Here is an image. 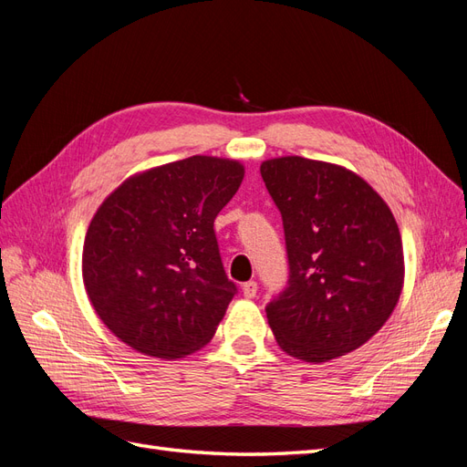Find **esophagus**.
Returning <instances> with one entry per match:
<instances>
[{
	"instance_id": "1",
	"label": "esophagus",
	"mask_w": 467,
	"mask_h": 467,
	"mask_svg": "<svg viewBox=\"0 0 467 467\" xmlns=\"http://www.w3.org/2000/svg\"><path fill=\"white\" fill-rule=\"evenodd\" d=\"M244 296L245 298H255L257 296V282L255 280H249V282H245L244 285Z\"/></svg>"
}]
</instances>
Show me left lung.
<instances>
[{
  "label": "left lung",
  "instance_id": "obj_1",
  "mask_svg": "<svg viewBox=\"0 0 467 467\" xmlns=\"http://www.w3.org/2000/svg\"><path fill=\"white\" fill-rule=\"evenodd\" d=\"M261 177L282 214L288 286L266 306L278 347L327 362L362 347L400 302L403 245L389 206L343 165L266 160Z\"/></svg>",
  "mask_w": 467,
  "mask_h": 467
}]
</instances>
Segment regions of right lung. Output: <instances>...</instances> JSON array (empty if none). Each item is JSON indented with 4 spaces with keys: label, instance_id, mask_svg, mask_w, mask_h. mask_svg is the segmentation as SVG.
I'll return each instance as SVG.
<instances>
[{
    "label": "right lung",
    "instance_id": "1",
    "mask_svg": "<svg viewBox=\"0 0 467 467\" xmlns=\"http://www.w3.org/2000/svg\"><path fill=\"white\" fill-rule=\"evenodd\" d=\"M244 175L237 160L192 155L129 177L97 208L83 244V285L122 343L175 360L214 337L237 290L214 220Z\"/></svg>",
    "mask_w": 467,
    "mask_h": 467
}]
</instances>
